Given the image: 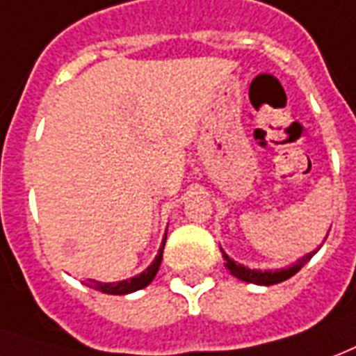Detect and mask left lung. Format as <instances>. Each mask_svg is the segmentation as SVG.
<instances>
[{
  "instance_id": "obj_1",
  "label": "left lung",
  "mask_w": 356,
  "mask_h": 356,
  "mask_svg": "<svg viewBox=\"0 0 356 356\" xmlns=\"http://www.w3.org/2000/svg\"><path fill=\"white\" fill-rule=\"evenodd\" d=\"M325 237H327V235H325ZM318 250H320V247H318L316 250H312V252L305 254L302 258H299L295 264L287 266V268H280V270H264V272H262V270H250V268H247V266L238 264V262H235L233 258H229V256L225 254V250H223V248H221V254H223V260H225V268L229 270L231 275H235V277L241 280V282L254 283V285H275V283H282L285 282V280L293 277V275L299 272L302 266L307 264L312 256L316 254Z\"/></svg>"
}]
</instances>
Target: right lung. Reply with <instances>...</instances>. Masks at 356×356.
I'll return each mask as SVG.
<instances>
[{"label": "right lung", "mask_w": 356, "mask_h": 356, "mask_svg": "<svg viewBox=\"0 0 356 356\" xmlns=\"http://www.w3.org/2000/svg\"><path fill=\"white\" fill-rule=\"evenodd\" d=\"M165 237H168V233L163 235V241H161V247L158 250V254L152 260V264L148 266L144 272H140L135 277H129V280H121V282H96V280H90L88 283H84V285H88L92 289L102 291V293H108V295H129V293H135V291L144 289L146 285H150L152 280L156 277V273L160 270L161 264V258H163V247H165Z\"/></svg>", "instance_id": "right-lung-1"}]
</instances>
